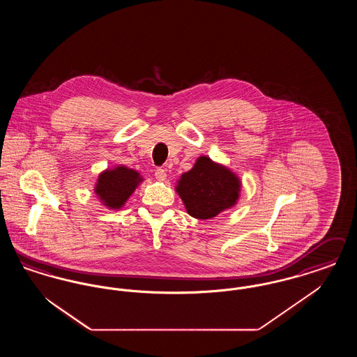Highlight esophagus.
I'll return each mask as SVG.
<instances>
[{
  "instance_id": "34e87169",
  "label": "esophagus",
  "mask_w": 357,
  "mask_h": 357,
  "mask_svg": "<svg viewBox=\"0 0 357 357\" xmlns=\"http://www.w3.org/2000/svg\"><path fill=\"white\" fill-rule=\"evenodd\" d=\"M166 176H167L166 170H163V169H160V167L155 170V178H156V179H159V181H165V179H166Z\"/></svg>"
}]
</instances>
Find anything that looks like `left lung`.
<instances>
[{"instance_id":"left-lung-1","label":"left lung","mask_w":357,"mask_h":357,"mask_svg":"<svg viewBox=\"0 0 357 357\" xmlns=\"http://www.w3.org/2000/svg\"><path fill=\"white\" fill-rule=\"evenodd\" d=\"M239 187L231 171L201 156L195 166L181 176L176 191L191 217L210 220L236 204Z\"/></svg>"}]
</instances>
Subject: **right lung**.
I'll use <instances>...</instances> for the list:
<instances>
[{
    "label": "right lung",
    "instance_id": "obj_1",
    "mask_svg": "<svg viewBox=\"0 0 357 357\" xmlns=\"http://www.w3.org/2000/svg\"><path fill=\"white\" fill-rule=\"evenodd\" d=\"M140 181L142 179L136 171L119 166L114 170L102 172L99 176L95 192L105 206L119 208L134 192Z\"/></svg>",
    "mask_w": 357,
    "mask_h": 357
}]
</instances>
